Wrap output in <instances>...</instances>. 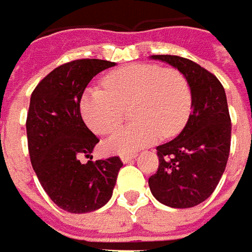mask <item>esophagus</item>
Returning a JSON list of instances; mask_svg holds the SVG:
<instances>
[{
	"label": "esophagus",
	"mask_w": 252,
	"mask_h": 252,
	"mask_svg": "<svg viewBox=\"0 0 252 252\" xmlns=\"http://www.w3.org/2000/svg\"><path fill=\"white\" fill-rule=\"evenodd\" d=\"M134 157H136L134 154H122V155H121V159H122V161L126 163V162L131 161V159H133Z\"/></svg>",
	"instance_id": "esophagus-1"
}]
</instances>
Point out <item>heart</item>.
Segmentation results:
<instances>
[{
	"mask_svg": "<svg viewBox=\"0 0 252 252\" xmlns=\"http://www.w3.org/2000/svg\"><path fill=\"white\" fill-rule=\"evenodd\" d=\"M105 87H90L80 98V112L94 133L114 131L130 109L134 122L115 131L106 148L129 154L150 146L158 138L179 134L193 109L191 86L179 69L155 63H131L104 77Z\"/></svg>",
	"mask_w": 252,
	"mask_h": 252,
	"instance_id": "obj_1",
	"label": "heart"
}]
</instances>
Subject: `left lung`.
I'll use <instances>...</instances> for the list:
<instances>
[{
	"label": "left lung",
	"mask_w": 252,
	"mask_h": 252,
	"mask_svg": "<svg viewBox=\"0 0 252 252\" xmlns=\"http://www.w3.org/2000/svg\"><path fill=\"white\" fill-rule=\"evenodd\" d=\"M177 67L191 86L193 111L182 133L157 147L158 170L148 179L157 200L172 208L205 201L223 175L232 140L226 93L214 73L177 55H153Z\"/></svg>",
	"instance_id": "left-lung-1"
}]
</instances>
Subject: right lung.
<instances>
[{
  "label": "right lung",
  "mask_w": 252,
  "mask_h": 252,
  "mask_svg": "<svg viewBox=\"0 0 252 252\" xmlns=\"http://www.w3.org/2000/svg\"><path fill=\"white\" fill-rule=\"evenodd\" d=\"M114 65L104 59L70 61L50 72L32 93L26 119L30 162L48 197L72 214L104 207L123 165L119 157L80 161L99 141L83 122L80 98L91 79Z\"/></svg>",
  "instance_id": "obj_1"
}]
</instances>
